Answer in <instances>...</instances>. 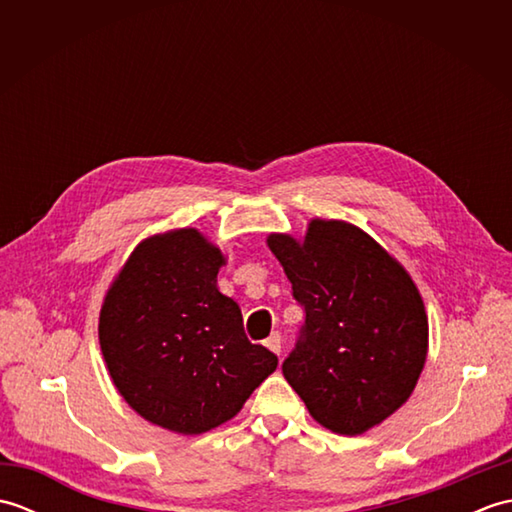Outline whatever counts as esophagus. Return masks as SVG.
I'll list each match as a JSON object with an SVG mask.
<instances>
[{"label": "esophagus", "instance_id": "obj_1", "mask_svg": "<svg viewBox=\"0 0 512 512\" xmlns=\"http://www.w3.org/2000/svg\"><path fill=\"white\" fill-rule=\"evenodd\" d=\"M264 343H266V347H268L270 352L281 354V334H279V332H273V334H270Z\"/></svg>", "mask_w": 512, "mask_h": 512}]
</instances>
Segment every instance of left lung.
Returning <instances> with one entry per match:
<instances>
[{"label": "left lung", "instance_id": "obj_1", "mask_svg": "<svg viewBox=\"0 0 512 512\" xmlns=\"http://www.w3.org/2000/svg\"><path fill=\"white\" fill-rule=\"evenodd\" d=\"M306 312L281 365L312 418L358 436L391 416L418 383L429 323L411 277L361 228L312 220L299 244L270 235Z\"/></svg>", "mask_w": 512, "mask_h": 512}]
</instances>
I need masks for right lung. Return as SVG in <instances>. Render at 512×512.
Segmentation results:
<instances>
[{
  "label": "right lung",
  "mask_w": 512,
  "mask_h": 512,
  "mask_svg": "<svg viewBox=\"0 0 512 512\" xmlns=\"http://www.w3.org/2000/svg\"><path fill=\"white\" fill-rule=\"evenodd\" d=\"M220 248L195 228L145 239L107 292L99 339L116 389L145 420L195 436L231 420L277 369L217 290Z\"/></svg>",
  "instance_id": "add662e5"
}]
</instances>
